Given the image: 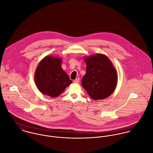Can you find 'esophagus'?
<instances>
[{
	"instance_id": "34e87169",
	"label": "esophagus",
	"mask_w": 153,
	"mask_h": 153,
	"mask_svg": "<svg viewBox=\"0 0 153 153\" xmlns=\"http://www.w3.org/2000/svg\"><path fill=\"white\" fill-rule=\"evenodd\" d=\"M74 83H78L79 82V78H76L74 81H73Z\"/></svg>"
}]
</instances>
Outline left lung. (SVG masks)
<instances>
[{"instance_id":"1","label":"left lung","mask_w":153,"mask_h":153,"mask_svg":"<svg viewBox=\"0 0 153 153\" xmlns=\"http://www.w3.org/2000/svg\"><path fill=\"white\" fill-rule=\"evenodd\" d=\"M86 74L81 84L90 97L94 100L107 98L117 84V73L109 59L104 55L96 54L85 58Z\"/></svg>"}]
</instances>
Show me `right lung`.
<instances>
[{
  "mask_svg": "<svg viewBox=\"0 0 153 153\" xmlns=\"http://www.w3.org/2000/svg\"><path fill=\"white\" fill-rule=\"evenodd\" d=\"M61 61L58 58L46 56L38 66L35 74V83L44 94L56 97L72 83L61 68Z\"/></svg>",
  "mask_w": 153,
  "mask_h": 153,
  "instance_id": "obj_1",
  "label": "right lung"
}]
</instances>
